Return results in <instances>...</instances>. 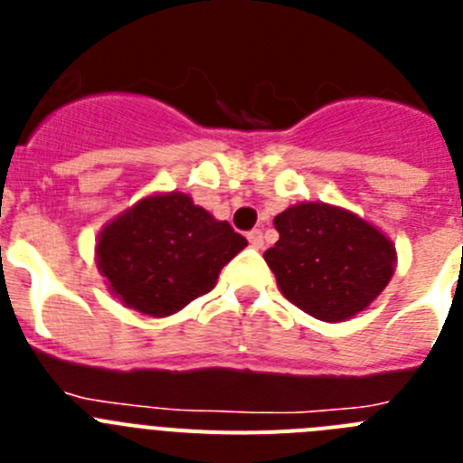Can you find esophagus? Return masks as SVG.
I'll return each mask as SVG.
<instances>
[{
	"label": "esophagus",
	"instance_id": "esophagus-1",
	"mask_svg": "<svg viewBox=\"0 0 463 463\" xmlns=\"http://www.w3.org/2000/svg\"><path fill=\"white\" fill-rule=\"evenodd\" d=\"M248 243H250L252 248H257V250H260L261 245H264V236H261L260 229H252V232H248Z\"/></svg>",
	"mask_w": 463,
	"mask_h": 463
}]
</instances>
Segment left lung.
<instances>
[{
    "label": "left lung",
    "instance_id": "8db88e82",
    "mask_svg": "<svg viewBox=\"0 0 463 463\" xmlns=\"http://www.w3.org/2000/svg\"><path fill=\"white\" fill-rule=\"evenodd\" d=\"M273 224L280 239L264 260L282 297L315 320H350L394 273V243L345 208L297 203L276 215Z\"/></svg>",
    "mask_w": 463,
    "mask_h": 463
}]
</instances>
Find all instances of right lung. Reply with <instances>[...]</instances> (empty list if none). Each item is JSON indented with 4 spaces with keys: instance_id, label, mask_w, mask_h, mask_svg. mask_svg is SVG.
<instances>
[{
    "instance_id": "obj_1",
    "label": "right lung",
    "mask_w": 463,
    "mask_h": 463,
    "mask_svg": "<svg viewBox=\"0 0 463 463\" xmlns=\"http://www.w3.org/2000/svg\"><path fill=\"white\" fill-rule=\"evenodd\" d=\"M248 241L183 192L146 196L110 220L97 241V267L127 308L166 317L215 288Z\"/></svg>"
}]
</instances>
